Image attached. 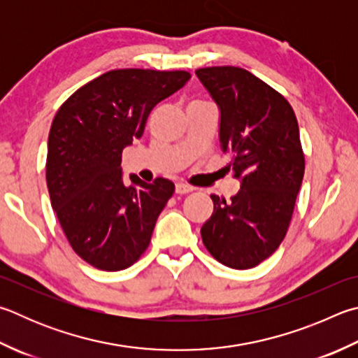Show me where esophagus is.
<instances>
[{
    "instance_id": "obj_1",
    "label": "esophagus",
    "mask_w": 358,
    "mask_h": 358,
    "mask_svg": "<svg viewBox=\"0 0 358 358\" xmlns=\"http://www.w3.org/2000/svg\"><path fill=\"white\" fill-rule=\"evenodd\" d=\"M194 191V187L189 186V185H185V183H177V186H175V192L177 194H189Z\"/></svg>"
}]
</instances>
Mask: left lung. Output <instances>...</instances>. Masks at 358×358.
Returning a JSON list of instances; mask_svg holds the SVG:
<instances>
[{
  "label": "left lung",
  "mask_w": 358,
  "mask_h": 358,
  "mask_svg": "<svg viewBox=\"0 0 358 358\" xmlns=\"http://www.w3.org/2000/svg\"><path fill=\"white\" fill-rule=\"evenodd\" d=\"M220 109L219 141L241 180L236 196L211 194L214 210L201 227L206 250L231 269H250L287 236L301 189L305 157L296 114L285 96L249 70L197 69Z\"/></svg>",
  "instance_id": "obj_1"
}]
</instances>
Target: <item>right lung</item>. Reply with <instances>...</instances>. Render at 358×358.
Masks as SVG:
<instances>
[{
    "mask_svg": "<svg viewBox=\"0 0 358 358\" xmlns=\"http://www.w3.org/2000/svg\"><path fill=\"white\" fill-rule=\"evenodd\" d=\"M191 78L185 70L119 69L71 94L51 123L47 186L71 249L101 271H122L147 250L175 185L122 181V152L144 133L152 109Z\"/></svg>",
    "mask_w": 358,
    "mask_h": 358,
    "instance_id": "add662e5",
    "label": "right lung"
}]
</instances>
